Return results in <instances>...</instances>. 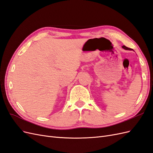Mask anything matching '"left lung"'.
I'll return each instance as SVG.
<instances>
[{"label": "left lung", "instance_id": "left-lung-1", "mask_svg": "<svg viewBox=\"0 0 153 153\" xmlns=\"http://www.w3.org/2000/svg\"><path fill=\"white\" fill-rule=\"evenodd\" d=\"M122 47H123L124 50H131V48H128V47H125V46H123Z\"/></svg>", "mask_w": 153, "mask_h": 153}]
</instances>
